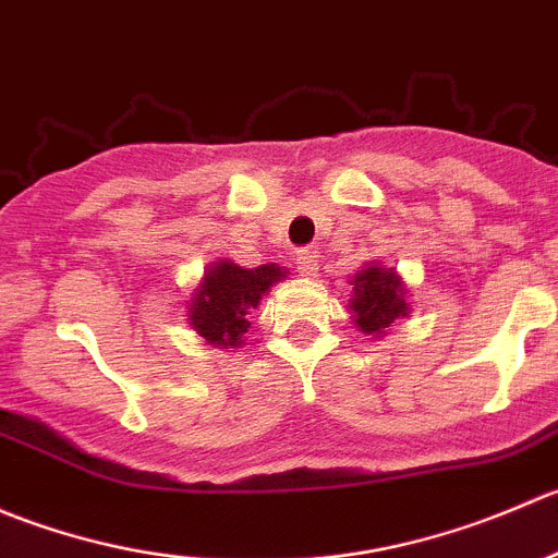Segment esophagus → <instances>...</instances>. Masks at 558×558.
I'll return each mask as SVG.
<instances>
[{
    "instance_id": "obj_1",
    "label": "esophagus",
    "mask_w": 558,
    "mask_h": 558,
    "mask_svg": "<svg viewBox=\"0 0 558 558\" xmlns=\"http://www.w3.org/2000/svg\"><path fill=\"white\" fill-rule=\"evenodd\" d=\"M295 266H298V274H301V277H314V274H317V252L298 250Z\"/></svg>"
}]
</instances>
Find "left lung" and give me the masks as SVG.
Instances as JSON below:
<instances>
[{
    "instance_id": "left-lung-1",
    "label": "left lung",
    "mask_w": 558,
    "mask_h": 558,
    "mask_svg": "<svg viewBox=\"0 0 558 558\" xmlns=\"http://www.w3.org/2000/svg\"><path fill=\"white\" fill-rule=\"evenodd\" d=\"M352 317L363 333L379 336L390 328L399 317L407 314L401 279L393 271L368 266L352 281Z\"/></svg>"
}]
</instances>
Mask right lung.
I'll list each match as a JSON object with an SVG mask.
<instances>
[{
	"label": "right lung",
	"mask_w": 558,
	"mask_h": 558,
	"mask_svg": "<svg viewBox=\"0 0 558 558\" xmlns=\"http://www.w3.org/2000/svg\"><path fill=\"white\" fill-rule=\"evenodd\" d=\"M284 277L279 266L241 268L235 263H219L206 274L190 306V323L211 344L239 347L250 328V312L257 308L263 292Z\"/></svg>",
	"instance_id": "right-lung-1"
}]
</instances>
